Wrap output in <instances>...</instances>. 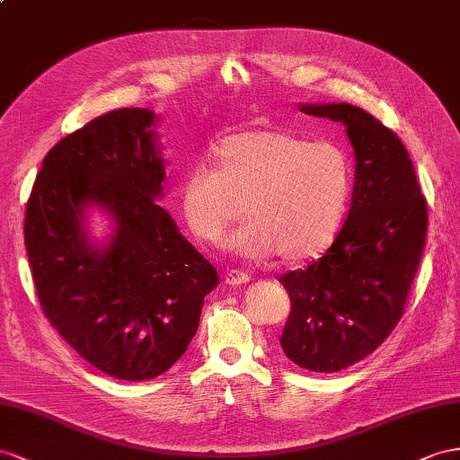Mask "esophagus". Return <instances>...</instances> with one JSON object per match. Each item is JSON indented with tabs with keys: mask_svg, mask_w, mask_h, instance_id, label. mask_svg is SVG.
<instances>
[{
	"mask_svg": "<svg viewBox=\"0 0 460 460\" xmlns=\"http://www.w3.org/2000/svg\"><path fill=\"white\" fill-rule=\"evenodd\" d=\"M246 281H251V276L246 272H239V270H229V272L226 274V284H229L233 288H239V286L246 284Z\"/></svg>",
	"mask_w": 460,
	"mask_h": 460,
	"instance_id": "obj_1",
	"label": "esophagus"
}]
</instances>
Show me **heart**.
<instances>
[{"label":"heart","mask_w":460,"mask_h":460,"mask_svg":"<svg viewBox=\"0 0 460 460\" xmlns=\"http://www.w3.org/2000/svg\"><path fill=\"white\" fill-rule=\"evenodd\" d=\"M214 171L192 167L181 184L188 229L219 244L233 234L243 256L301 262L323 254L342 226L351 194V163L332 141H314L281 129H244L211 149Z\"/></svg>","instance_id":"heart-1"}]
</instances>
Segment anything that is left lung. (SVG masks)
Masks as SVG:
<instances>
[{
  "instance_id": "8db88e82",
  "label": "left lung",
  "mask_w": 460,
  "mask_h": 460,
  "mask_svg": "<svg viewBox=\"0 0 460 460\" xmlns=\"http://www.w3.org/2000/svg\"><path fill=\"white\" fill-rule=\"evenodd\" d=\"M342 122L356 182L342 229L305 270L279 278L291 313L279 344L303 369L336 373L367 358L402 319L428 233V202L400 137L348 102L301 104Z\"/></svg>"
}]
</instances>
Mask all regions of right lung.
Returning <instances> with one entry per match:
<instances>
[{"mask_svg": "<svg viewBox=\"0 0 460 460\" xmlns=\"http://www.w3.org/2000/svg\"><path fill=\"white\" fill-rule=\"evenodd\" d=\"M155 114L118 109L62 137L42 161L25 209V246L46 319L93 367L116 379H155L198 331L216 268L155 199L164 169L149 126ZM87 205L117 223L95 250Z\"/></svg>", "mask_w": 460, "mask_h": 460, "instance_id": "add662e5", "label": "right lung"}]
</instances>
